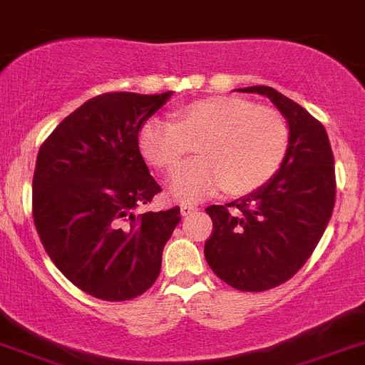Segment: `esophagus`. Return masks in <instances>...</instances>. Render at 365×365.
I'll use <instances>...</instances> for the list:
<instances>
[{"instance_id":"34e87169","label":"esophagus","mask_w":365,"mask_h":365,"mask_svg":"<svg viewBox=\"0 0 365 365\" xmlns=\"http://www.w3.org/2000/svg\"><path fill=\"white\" fill-rule=\"evenodd\" d=\"M180 212H182V215L183 217H187V215H190V213H194V212H197V206L196 205H182V208H180Z\"/></svg>"}]
</instances>
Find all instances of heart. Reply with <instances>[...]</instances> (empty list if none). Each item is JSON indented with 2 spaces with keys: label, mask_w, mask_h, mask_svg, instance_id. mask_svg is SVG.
<instances>
[{
  "label": "heart",
  "mask_w": 365,
  "mask_h": 365,
  "mask_svg": "<svg viewBox=\"0 0 365 365\" xmlns=\"http://www.w3.org/2000/svg\"><path fill=\"white\" fill-rule=\"evenodd\" d=\"M171 121H146L139 130V152L160 171L182 164L189 145L196 162L169 178V194L194 201L222 187L227 196H247L267 185L289 148L286 120L275 109L237 97H210L187 102L171 113Z\"/></svg>",
  "instance_id": "b5f03b06"
}]
</instances>
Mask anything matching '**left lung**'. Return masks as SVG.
Instances as JSON below:
<instances>
[{"label":"left lung","instance_id":"obj_1","mask_svg":"<svg viewBox=\"0 0 365 365\" xmlns=\"http://www.w3.org/2000/svg\"><path fill=\"white\" fill-rule=\"evenodd\" d=\"M240 91L270 98L286 118L288 155L259 190L206 208L213 233L205 257L231 288L264 292L292 279L325 233L336 203V169L325 127L302 106L270 86ZM230 205L237 210L231 212Z\"/></svg>","mask_w":365,"mask_h":365}]
</instances>
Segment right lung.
<instances>
[{
    "label": "right lung",
    "mask_w": 365,
    "mask_h": 365,
    "mask_svg": "<svg viewBox=\"0 0 365 365\" xmlns=\"http://www.w3.org/2000/svg\"><path fill=\"white\" fill-rule=\"evenodd\" d=\"M173 91L90 98L40 146L33 220L58 270L101 300H130L160 274L180 206L135 213L160 192L139 152V130Z\"/></svg>",
    "instance_id": "right-lung-1"
}]
</instances>
